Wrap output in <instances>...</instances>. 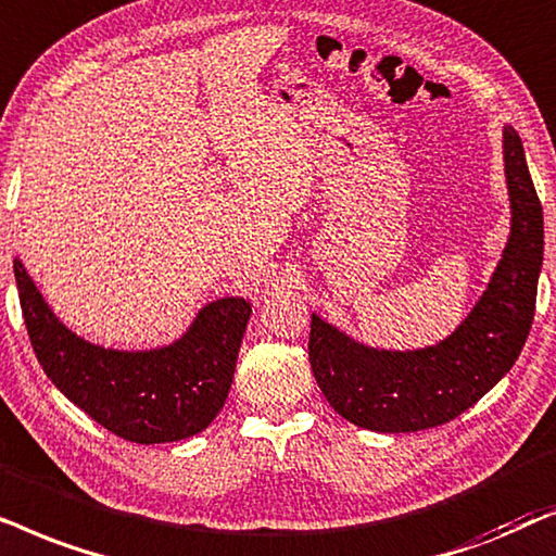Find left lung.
Here are the masks:
<instances>
[{"instance_id":"obj_1","label":"left lung","mask_w":556,"mask_h":556,"mask_svg":"<svg viewBox=\"0 0 556 556\" xmlns=\"http://www.w3.org/2000/svg\"><path fill=\"white\" fill-rule=\"evenodd\" d=\"M510 231L465 320L440 343L389 351L348 336L313 313L309 364L328 404L371 432L440 427L485 396L519 358L534 320L544 262V216L521 137L503 127Z\"/></svg>"}]
</instances>
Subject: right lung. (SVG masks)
I'll return each instance as SVG.
<instances>
[{
    "label": "right lung",
    "mask_w": 556,
    "mask_h": 556,
    "mask_svg": "<svg viewBox=\"0 0 556 556\" xmlns=\"http://www.w3.org/2000/svg\"><path fill=\"white\" fill-rule=\"evenodd\" d=\"M29 343L48 379L118 438L157 445L203 432L224 409L247 332V298H218L169 345L122 351L80 338L14 258Z\"/></svg>",
    "instance_id": "1"
}]
</instances>
